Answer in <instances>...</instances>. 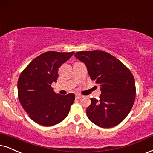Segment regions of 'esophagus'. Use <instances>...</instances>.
<instances>
[{
	"label": "esophagus",
	"mask_w": 153,
	"mask_h": 153,
	"mask_svg": "<svg viewBox=\"0 0 153 153\" xmlns=\"http://www.w3.org/2000/svg\"><path fill=\"white\" fill-rule=\"evenodd\" d=\"M75 97H76L77 99H80V98L82 97V95H81V94H75Z\"/></svg>",
	"instance_id": "1"
}]
</instances>
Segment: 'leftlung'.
Listing matches in <instances>:
<instances>
[{
	"label": "left lung",
	"mask_w": 153,
	"mask_h": 153,
	"mask_svg": "<svg viewBox=\"0 0 153 153\" xmlns=\"http://www.w3.org/2000/svg\"><path fill=\"white\" fill-rule=\"evenodd\" d=\"M75 56L85 64L92 80L100 86L99 100L91 98L86 109L92 123L102 128L116 126L127 117L136 98V85L130 70L107 52L79 51Z\"/></svg>",
	"instance_id": "left-lung-1"
}]
</instances>
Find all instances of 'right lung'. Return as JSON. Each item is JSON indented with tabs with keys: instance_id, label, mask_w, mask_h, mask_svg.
<instances>
[{
	"instance_id": "1",
	"label": "right lung",
	"mask_w": 153,
	"mask_h": 153,
	"mask_svg": "<svg viewBox=\"0 0 153 153\" xmlns=\"http://www.w3.org/2000/svg\"><path fill=\"white\" fill-rule=\"evenodd\" d=\"M73 53L45 52L31 61L19 77V100L29 117L38 124L44 126L56 125L68 114L75 94H56L51 84L56 82L59 67Z\"/></svg>"
}]
</instances>
